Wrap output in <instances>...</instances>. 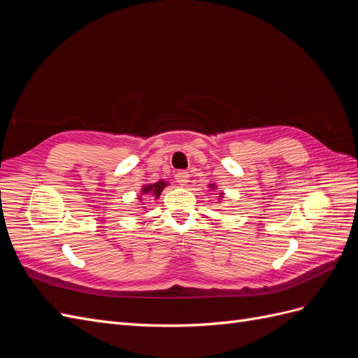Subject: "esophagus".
Masks as SVG:
<instances>
[{
  "label": "esophagus",
  "instance_id": "esophagus-1",
  "mask_svg": "<svg viewBox=\"0 0 358 358\" xmlns=\"http://www.w3.org/2000/svg\"><path fill=\"white\" fill-rule=\"evenodd\" d=\"M175 179H176V182L179 183V185H187V182L189 179V173L185 171V170H180V171L176 173Z\"/></svg>",
  "mask_w": 358,
  "mask_h": 358
}]
</instances>
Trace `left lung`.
I'll list each match as a JSON object with an SVG mask.
<instances>
[{
    "label": "left lung",
    "instance_id": "1",
    "mask_svg": "<svg viewBox=\"0 0 358 358\" xmlns=\"http://www.w3.org/2000/svg\"><path fill=\"white\" fill-rule=\"evenodd\" d=\"M212 187H213V185H212Z\"/></svg>",
    "mask_w": 358,
    "mask_h": 358
}]
</instances>
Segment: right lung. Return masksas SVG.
Masks as SVG:
<instances>
[{"mask_svg": "<svg viewBox=\"0 0 358 358\" xmlns=\"http://www.w3.org/2000/svg\"><path fill=\"white\" fill-rule=\"evenodd\" d=\"M167 187V183L164 182V180H159V182H157V183H152V185H146L143 189H142V192L143 194H146V196H154L155 199L159 196L161 194V191Z\"/></svg>", "mask_w": 358, "mask_h": 358, "instance_id": "right-lung-1", "label": "right lung"}]
</instances>
